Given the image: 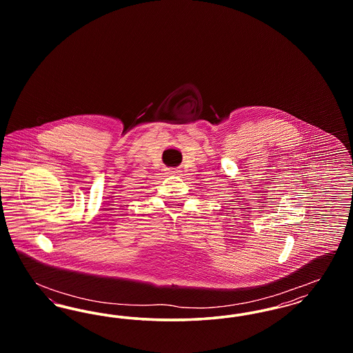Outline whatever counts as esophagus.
I'll use <instances>...</instances> for the list:
<instances>
[{
    "instance_id": "34e87169",
    "label": "esophagus",
    "mask_w": 353,
    "mask_h": 353,
    "mask_svg": "<svg viewBox=\"0 0 353 353\" xmlns=\"http://www.w3.org/2000/svg\"><path fill=\"white\" fill-rule=\"evenodd\" d=\"M179 173V170L177 169H168V174H172V176H176Z\"/></svg>"
}]
</instances>
